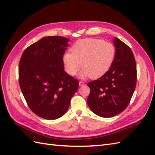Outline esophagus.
Masks as SVG:
<instances>
[{
  "label": "esophagus",
  "instance_id": "esophagus-1",
  "mask_svg": "<svg viewBox=\"0 0 155 155\" xmlns=\"http://www.w3.org/2000/svg\"><path fill=\"white\" fill-rule=\"evenodd\" d=\"M79 86L81 87V86H83L84 85H85V83H84L83 81H79Z\"/></svg>",
  "mask_w": 155,
  "mask_h": 155
}]
</instances>
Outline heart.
<instances>
[{
	"label": "heart",
	"mask_w": 155,
	"mask_h": 155,
	"mask_svg": "<svg viewBox=\"0 0 155 155\" xmlns=\"http://www.w3.org/2000/svg\"><path fill=\"white\" fill-rule=\"evenodd\" d=\"M71 52L63 55V63L66 72L75 76L82 67L81 78L90 76L100 78L107 73L113 63L116 48L110 42L100 39L87 38L78 41L71 48Z\"/></svg>",
	"instance_id": "heart-1"
}]
</instances>
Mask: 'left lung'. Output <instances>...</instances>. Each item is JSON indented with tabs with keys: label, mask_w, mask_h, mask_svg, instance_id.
<instances>
[{
	"label": "left lung",
	"mask_w": 155,
	"mask_h": 155,
	"mask_svg": "<svg viewBox=\"0 0 155 155\" xmlns=\"http://www.w3.org/2000/svg\"><path fill=\"white\" fill-rule=\"evenodd\" d=\"M116 56L104 76L87 84L91 92L87 104L91 110L103 118H110L124 111L129 104L137 83V64L132 50L114 37Z\"/></svg>",
	"instance_id": "1"
}]
</instances>
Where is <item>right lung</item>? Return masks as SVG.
<instances>
[{"instance_id":"right-lung-1","label":"right lung","mask_w":155,"mask_h":155,"mask_svg":"<svg viewBox=\"0 0 155 155\" xmlns=\"http://www.w3.org/2000/svg\"><path fill=\"white\" fill-rule=\"evenodd\" d=\"M68 38L45 37L28 46L18 64V82L31 111L46 120H55L67 111L78 91L77 79L64 71L63 55Z\"/></svg>"}]
</instances>
